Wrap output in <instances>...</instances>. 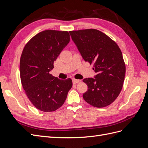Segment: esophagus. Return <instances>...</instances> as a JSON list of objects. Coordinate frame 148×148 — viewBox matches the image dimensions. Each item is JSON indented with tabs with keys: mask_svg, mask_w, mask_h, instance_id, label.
Segmentation results:
<instances>
[{
	"mask_svg": "<svg viewBox=\"0 0 148 148\" xmlns=\"http://www.w3.org/2000/svg\"><path fill=\"white\" fill-rule=\"evenodd\" d=\"M72 81H73V83L74 84H77V83H78L80 82V80H79V79H73Z\"/></svg>",
	"mask_w": 148,
	"mask_h": 148,
	"instance_id": "obj_1",
	"label": "esophagus"
}]
</instances>
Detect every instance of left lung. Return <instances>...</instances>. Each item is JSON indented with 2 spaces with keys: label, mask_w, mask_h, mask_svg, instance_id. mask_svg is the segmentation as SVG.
<instances>
[{
  "label": "left lung",
  "mask_w": 148,
  "mask_h": 148,
  "mask_svg": "<svg viewBox=\"0 0 148 148\" xmlns=\"http://www.w3.org/2000/svg\"><path fill=\"white\" fill-rule=\"evenodd\" d=\"M70 34L84 61L93 64L97 73L95 78L83 80L88 86L83 99L98 108L110 105L119 96L125 79L126 66L120 49L96 29L70 31Z\"/></svg>",
  "instance_id": "8db88e82"
}]
</instances>
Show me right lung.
I'll list each match as a JSON object with an SVG mask.
<instances>
[{
    "instance_id": "right-lung-1",
    "label": "right lung",
    "mask_w": 148,
    "mask_h": 148,
    "mask_svg": "<svg viewBox=\"0 0 148 148\" xmlns=\"http://www.w3.org/2000/svg\"><path fill=\"white\" fill-rule=\"evenodd\" d=\"M70 38L66 31L45 30L31 38L22 51L20 62L22 86L29 100L39 110L49 112L60 108L72 87L70 78L62 80L49 73Z\"/></svg>"
}]
</instances>
